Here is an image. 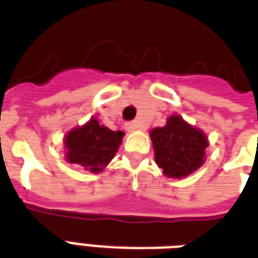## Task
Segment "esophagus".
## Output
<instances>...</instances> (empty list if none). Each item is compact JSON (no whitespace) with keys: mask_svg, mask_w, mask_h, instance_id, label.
<instances>
[{"mask_svg":"<svg viewBox=\"0 0 258 258\" xmlns=\"http://www.w3.org/2000/svg\"><path fill=\"white\" fill-rule=\"evenodd\" d=\"M125 130H127L128 133L137 131V130H140V124H138V121H130V123L125 124Z\"/></svg>","mask_w":258,"mask_h":258,"instance_id":"34e87169","label":"esophagus"}]
</instances>
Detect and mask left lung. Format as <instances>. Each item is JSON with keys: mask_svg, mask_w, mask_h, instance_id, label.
I'll return each mask as SVG.
<instances>
[{"mask_svg": "<svg viewBox=\"0 0 258 258\" xmlns=\"http://www.w3.org/2000/svg\"><path fill=\"white\" fill-rule=\"evenodd\" d=\"M149 135L155 162L166 177L185 178L205 163L207 137L179 114H171L166 125L153 128Z\"/></svg>", "mask_w": 258, "mask_h": 258, "instance_id": "1", "label": "left lung"}]
</instances>
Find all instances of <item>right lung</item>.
Wrapping results in <instances>:
<instances>
[{"instance_id":"add662e5","label":"right lung","mask_w":258,"mask_h":258,"mask_svg":"<svg viewBox=\"0 0 258 258\" xmlns=\"http://www.w3.org/2000/svg\"><path fill=\"white\" fill-rule=\"evenodd\" d=\"M123 137V131H112L106 125H101L96 117H91L64 135L66 162L79 164L90 173H102L116 156Z\"/></svg>"}]
</instances>
